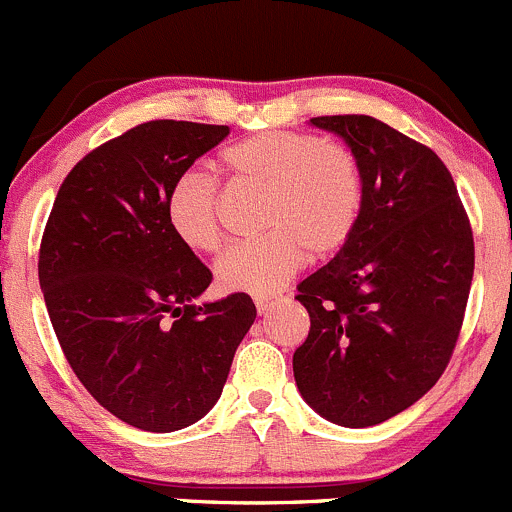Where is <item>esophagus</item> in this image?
<instances>
[{
    "instance_id": "1",
    "label": "esophagus",
    "mask_w": 512,
    "mask_h": 512,
    "mask_svg": "<svg viewBox=\"0 0 512 512\" xmlns=\"http://www.w3.org/2000/svg\"><path fill=\"white\" fill-rule=\"evenodd\" d=\"M278 301H281V298H276V296H256V311L268 313Z\"/></svg>"
}]
</instances>
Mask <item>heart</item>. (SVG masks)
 I'll list each match as a JSON object with an SVG mask.
<instances>
[{
	"label": "heart",
	"mask_w": 512,
	"mask_h": 512,
	"mask_svg": "<svg viewBox=\"0 0 512 512\" xmlns=\"http://www.w3.org/2000/svg\"><path fill=\"white\" fill-rule=\"evenodd\" d=\"M219 161L236 184L266 189L258 219L266 234L216 261L226 291L268 296L301 271L308 254H338L361 224L366 179L348 144L308 131H263L226 146ZM164 214L186 249H219V186L211 174L181 171L166 191Z\"/></svg>",
	"instance_id": "1"
}]
</instances>
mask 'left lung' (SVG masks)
I'll return each mask as SVG.
<instances>
[{
    "instance_id": "left-lung-1",
    "label": "left lung",
    "mask_w": 512,
    "mask_h": 512,
    "mask_svg": "<svg viewBox=\"0 0 512 512\" xmlns=\"http://www.w3.org/2000/svg\"><path fill=\"white\" fill-rule=\"evenodd\" d=\"M366 179L353 239L298 283L311 316L293 376L326 421L368 428L411 408L453 356L475 246L455 181L433 149L366 114L316 116Z\"/></svg>"
}]
</instances>
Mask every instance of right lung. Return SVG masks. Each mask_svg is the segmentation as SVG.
Wrapping results in <instances>:
<instances>
[{
    "label": "right lung",
    "mask_w": 512,
    "mask_h": 512,
    "mask_svg": "<svg viewBox=\"0 0 512 512\" xmlns=\"http://www.w3.org/2000/svg\"><path fill=\"white\" fill-rule=\"evenodd\" d=\"M229 126L156 119L96 146L67 174L39 246V286L69 366L111 416L149 433L219 401L256 306H196L211 271L166 224L171 181Z\"/></svg>",
    "instance_id": "1"
}]
</instances>
